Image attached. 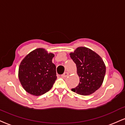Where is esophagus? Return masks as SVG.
I'll list each match as a JSON object with an SVG mask.
<instances>
[{"label":"esophagus","instance_id":"esophagus-1","mask_svg":"<svg viewBox=\"0 0 125 125\" xmlns=\"http://www.w3.org/2000/svg\"><path fill=\"white\" fill-rule=\"evenodd\" d=\"M69 73L68 72H65V73H64V74H63L62 75V77H63V78H65L67 76H69Z\"/></svg>","mask_w":125,"mask_h":125}]
</instances>
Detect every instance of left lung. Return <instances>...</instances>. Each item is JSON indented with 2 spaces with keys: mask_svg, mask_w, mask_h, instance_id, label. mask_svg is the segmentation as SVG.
<instances>
[{
  "mask_svg": "<svg viewBox=\"0 0 125 125\" xmlns=\"http://www.w3.org/2000/svg\"><path fill=\"white\" fill-rule=\"evenodd\" d=\"M77 67L80 83L72 91L82 95L94 93L103 84L106 66L103 59L89 48L80 46L70 53Z\"/></svg>",
  "mask_w": 125,
  "mask_h": 125,
  "instance_id": "obj_1",
  "label": "left lung"
}]
</instances>
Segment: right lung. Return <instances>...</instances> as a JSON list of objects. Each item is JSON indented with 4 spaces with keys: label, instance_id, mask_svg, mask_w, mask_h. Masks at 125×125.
<instances>
[{
    "label": "right lung",
    "instance_id": "obj_1",
    "mask_svg": "<svg viewBox=\"0 0 125 125\" xmlns=\"http://www.w3.org/2000/svg\"><path fill=\"white\" fill-rule=\"evenodd\" d=\"M55 55L43 48L31 51L22 60L19 79L27 92L35 96L49 91L57 79L56 66L52 63Z\"/></svg>",
    "mask_w": 125,
    "mask_h": 125
}]
</instances>
